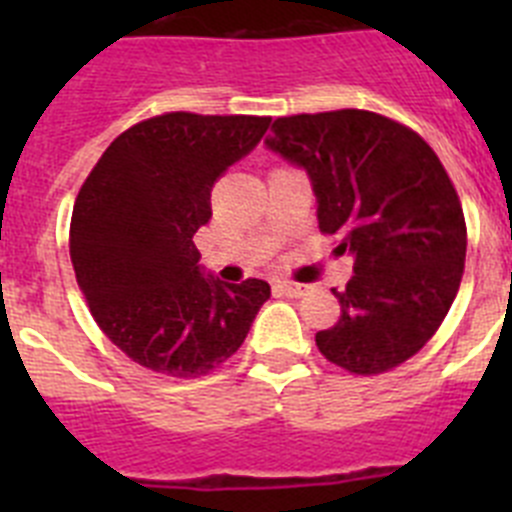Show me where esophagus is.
<instances>
[{
  "instance_id": "1",
  "label": "esophagus",
  "mask_w": 512,
  "mask_h": 512,
  "mask_svg": "<svg viewBox=\"0 0 512 512\" xmlns=\"http://www.w3.org/2000/svg\"><path fill=\"white\" fill-rule=\"evenodd\" d=\"M277 289H279V292H284V295H289V297L305 295V287H302V284H295V282H279Z\"/></svg>"
}]
</instances>
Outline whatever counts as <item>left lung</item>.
<instances>
[{
    "mask_svg": "<svg viewBox=\"0 0 512 512\" xmlns=\"http://www.w3.org/2000/svg\"><path fill=\"white\" fill-rule=\"evenodd\" d=\"M266 146L310 174L320 233L354 253V277L333 289L341 318L315 333L320 354L361 377L390 372L459 292L467 223L449 174L415 130L369 110L277 117Z\"/></svg>",
    "mask_w": 512,
    "mask_h": 512,
    "instance_id": "obj_1",
    "label": "left lung"
}]
</instances>
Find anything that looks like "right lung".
Returning <instances> with one entry per match:
<instances>
[{
  "mask_svg": "<svg viewBox=\"0 0 512 512\" xmlns=\"http://www.w3.org/2000/svg\"><path fill=\"white\" fill-rule=\"evenodd\" d=\"M271 117L164 112L117 135L71 212L76 282L99 330L156 374L205 377L241 348L271 295L264 279H205L194 233L215 182Z\"/></svg>",
  "mask_w": 512,
  "mask_h": 512,
  "instance_id": "add662e5",
  "label": "right lung"
}]
</instances>
